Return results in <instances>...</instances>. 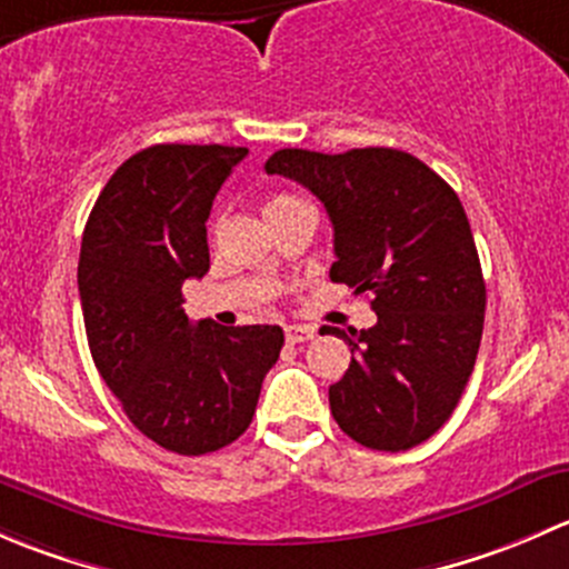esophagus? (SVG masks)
I'll use <instances>...</instances> for the list:
<instances>
[{
	"label": "esophagus",
	"instance_id": "1",
	"mask_svg": "<svg viewBox=\"0 0 569 569\" xmlns=\"http://www.w3.org/2000/svg\"><path fill=\"white\" fill-rule=\"evenodd\" d=\"M308 338H313L311 327H300V325L286 327V341L289 343H302V341H308Z\"/></svg>",
	"mask_w": 569,
	"mask_h": 569
}]
</instances>
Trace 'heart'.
<instances>
[{
  "label": "heart",
  "mask_w": 569,
  "mask_h": 569,
  "mask_svg": "<svg viewBox=\"0 0 569 569\" xmlns=\"http://www.w3.org/2000/svg\"><path fill=\"white\" fill-rule=\"evenodd\" d=\"M295 200L297 198H291V194H274V198L267 203V211L269 209H280V206H289V203H295Z\"/></svg>",
  "instance_id": "heart-1"
}]
</instances>
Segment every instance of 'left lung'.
Listing matches in <instances>:
<instances>
[{
	"instance_id": "obj_1",
	"label": "left lung",
	"mask_w": 569,
	"mask_h": 569,
	"mask_svg": "<svg viewBox=\"0 0 569 569\" xmlns=\"http://www.w3.org/2000/svg\"><path fill=\"white\" fill-rule=\"evenodd\" d=\"M263 168L325 203L330 280L371 295L377 313L375 327L349 336L327 327L352 347L347 375L330 386L332 418L366 449L423 443L455 412L485 327V278L460 198L396 148H283Z\"/></svg>"
}]
</instances>
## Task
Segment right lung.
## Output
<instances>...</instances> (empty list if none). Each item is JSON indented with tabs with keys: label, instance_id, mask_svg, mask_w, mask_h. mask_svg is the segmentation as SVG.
<instances>
[{
	"label": "right lung",
	"instance_id": "obj_1",
	"mask_svg": "<svg viewBox=\"0 0 569 569\" xmlns=\"http://www.w3.org/2000/svg\"><path fill=\"white\" fill-rule=\"evenodd\" d=\"M248 148L151 146L101 189L79 252L90 355L129 421L162 449L200 457L256 416L283 347L278 325H189L181 286L209 272L206 220Z\"/></svg>",
	"mask_w": 569,
	"mask_h": 569
}]
</instances>
